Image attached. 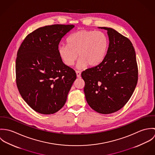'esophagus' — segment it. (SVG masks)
Returning a JSON list of instances; mask_svg holds the SVG:
<instances>
[{
	"label": "esophagus",
	"instance_id": "obj_1",
	"mask_svg": "<svg viewBox=\"0 0 155 155\" xmlns=\"http://www.w3.org/2000/svg\"><path fill=\"white\" fill-rule=\"evenodd\" d=\"M76 73L77 77H78V78H80V76H81V71H79V70H76Z\"/></svg>",
	"mask_w": 155,
	"mask_h": 155
}]
</instances>
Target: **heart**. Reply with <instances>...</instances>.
Listing matches in <instances>:
<instances>
[{
  "label": "heart",
  "instance_id": "1",
  "mask_svg": "<svg viewBox=\"0 0 155 155\" xmlns=\"http://www.w3.org/2000/svg\"><path fill=\"white\" fill-rule=\"evenodd\" d=\"M67 42L58 46V55L64 64L71 66L78 54V68L100 64L105 58L109 48L108 38L101 31L79 30L72 33Z\"/></svg>",
  "mask_w": 155,
  "mask_h": 155
}]
</instances>
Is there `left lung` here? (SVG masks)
Instances as JSON below:
<instances>
[{
  "instance_id": "left-lung-1",
  "label": "left lung",
  "mask_w": 155,
  "mask_h": 155,
  "mask_svg": "<svg viewBox=\"0 0 155 155\" xmlns=\"http://www.w3.org/2000/svg\"><path fill=\"white\" fill-rule=\"evenodd\" d=\"M107 31L109 45L104 60L82 71L84 92L89 106L101 114L122 109L133 95L138 81L135 52L129 39L115 30Z\"/></svg>"
}]
</instances>
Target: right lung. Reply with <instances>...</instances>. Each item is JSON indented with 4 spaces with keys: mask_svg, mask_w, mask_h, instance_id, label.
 Listing matches in <instances>:
<instances>
[{
    "mask_svg": "<svg viewBox=\"0 0 155 155\" xmlns=\"http://www.w3.org/2000/svg\"><path fill=\"white\" fill-rule=\"evenodd\" d=\"M74 25L54 24L28 34L17 52L16 84L24 100L34 110L50 114L60 110L76 74L61 60L58 47Z\"/></svg>",
    "mask_w": 155,
    "mask_h": 155,
    "instance_id": "add662e5",
    "label": "right lung"
}]
</instances>
